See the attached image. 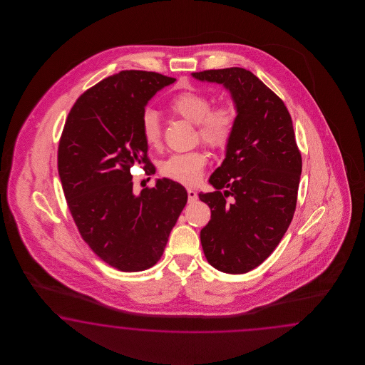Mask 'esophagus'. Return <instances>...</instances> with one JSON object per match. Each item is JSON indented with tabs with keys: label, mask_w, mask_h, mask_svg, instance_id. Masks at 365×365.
<instances>
[{
	"label": "esophagus",
	"mask_w": 365,
	"mask_h": 365,
	"mask_svg": "<svg viewBox=\"0 0 365 365\" xmlns=\"http://www.w3.org/2000/svg\"><path fill=\"white\" fill-rule=\"evenodd\" d=\"M187 195L190 203H192V202H195L198 199V194L194 190H191V188H187Z\"/></svg>",
	"instance_id": "obj_1"
}]
</instances>
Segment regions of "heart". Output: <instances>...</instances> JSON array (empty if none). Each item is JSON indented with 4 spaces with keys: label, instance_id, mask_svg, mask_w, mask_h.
I'll return each instance as SVG.
<instances>
[{
    "label": "heart",
    "instance_id": "heart-1",
    "mask_svg": "<svg viewBox=\"0 0 365 365\" xmlns=\"http://www.w3.org/2000/svg\"><path fill=\"white\" fill-rule=\"evenodd\" d=\"M167 107L178 116L195 123L199 139L211 148L221 150L230 142L237 124V110L232 104L222 103L211 107V99L205 92L186 89L168 100ZM140 133L148 147L155 148L160 144V123L154 110H143ZM206 163L207 156L202 150L178 153L160 163V173L168 179L194 185L202 178Z\"/></svg>",
    "mask_w": 365,
    "mask_h": 365
}]
</instances>
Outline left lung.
<instances>
[{
	"mask_svg": "<svg viewBox=\"0 0 365 365\" xmlns=\"http://www.w3.org/2000/svg\"><path fill=\"white\" fill-rule=\"evenodd\" d=\"M192 78L222 84L237 110L226 158L209 179L215 191L198 195L211 210L200 230L209 264L243 274L274 252L293 220L302 170L293 123L284 101L247 69H210Z\"/></svg>",
	"mask_w": 365,
	"mask_h": 365,
	"instance_id": "obj_1",
	"label": "left lung"
}]
</instances>
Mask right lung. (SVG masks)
<instances>
[{"mask_svg": "<svg viewBox=\"0 0 365 365\" xmlns=\"http://www.w3.org/2000/svg\"><path fill=\"white\" fill-rule=\"evenodd\" d=\"M175 81L156 72L122 71L87 89L66 118L57 167L66 203L83 240L106 264L142 272L165 252L187 203L171 179L133 194L131 167L155 170L140 133L148 100Z\"/></svg>", "mask_w": 365, "mask_h": 365, "instance_id": "1", "label": "right lung"}]
</instances>
